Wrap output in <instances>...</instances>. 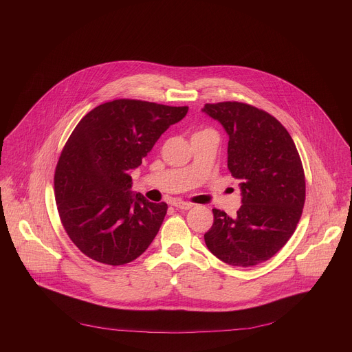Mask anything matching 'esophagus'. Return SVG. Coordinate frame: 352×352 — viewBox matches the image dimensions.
<instances>
[{"instance_id": "1", "label": "esophagus", "mask_w": 352, "mask_h": 352, "mask_svg": "<svg viewBox=\"0 0 352 352\" xmlns=\"http://www.w3.org/2000/svg\"><path fill=\"white\" fill-rule=\"evenodd\" d=\"M173 206L177 208V209H182V210H189L193 208V204H189V202H182V200H174L173 202Z\"/></svg>"}]
</instances>
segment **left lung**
<instances>
[{
	"label": "left lung",
	"instance_id": "1",
	"mask_svg": "<svg viewBox=\"0 0 352 352\" xmlns=\"http://www.w3.org/2000/svg\"><path fill=\"white\" fill-rule=\"evenodd\" d=\"M205 114L228 135L227 166L239 181L234 217L213 209L205 234L210 252L231 266H255L294 234L305 204V174L288 131L269 113L238 102L205 104Z\"/></svg>",
	"mask_w": 352,
	"mask_h": 352
}]
</instances>
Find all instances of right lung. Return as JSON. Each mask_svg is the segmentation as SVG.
<instances>
[{"label": "right lung", "mask_w": 352, "mask_h": 352, "mask_svg": "<svg viewBox=\"0 0 352 352\" xmlns=\"http://www.w3.org/2000/svg\"><path fill=\"white\" fill-rule=\"evenodd\" d=\"M186 113V106L120 98L79 121L60 156L54 189L63 226L82 254L121 266L152 243L168 208L133 193L131 171Z\"/></svg>", "instance_id": "obj_1"}]
</instances>
